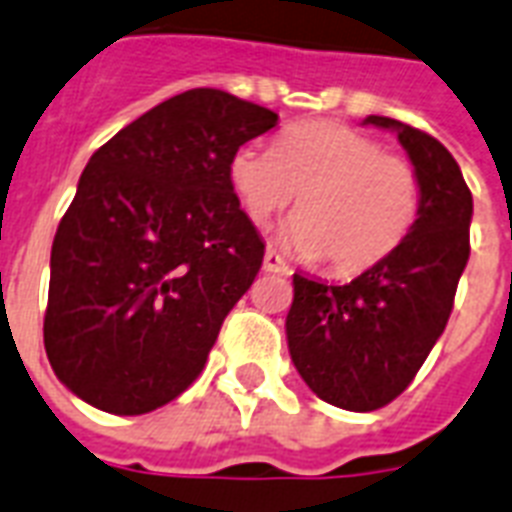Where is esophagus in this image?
<instances>
[{
    "mask_svg": "<svg viewBox=\"0 0 512 512\" xmlns=\"http://www.w3.org/2000/svg\"><path fill=\"white\" fill-rule=\"evenodd\" d=\"M264 269H267V272H280V275H288V272H291V267L280 259V253L277 251H267V256H264Z\"/></svg>",
    "mask_w": 512,
    "mask_h": 512,
    "instance_id": "1",
    "label": "esophagus"
}]
</instances>
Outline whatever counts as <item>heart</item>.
I'll use <instances>...</instances> for the list:
<instances>
[{"mask_svg": "<svg viewBox=\"0 0 512 512\" xmlns=\"http://www.w3.org/2000/svg\"><path fill=\"white\" fill-rule=\"evenodd\" d=\"M229 184L256 227L299 194V213L280 232V243L301 259L326 256L336 275L366 272L398 251L422 202L411 160L339 122L293 125L272 152L237 149Z\"/></svg>", "mask_w": 512, "mask_h": 512, "instance_id": "1", "label": "heart"}]
</instances>
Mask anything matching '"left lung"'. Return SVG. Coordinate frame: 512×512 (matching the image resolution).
<instances>
[{
    "mask_svg": "<svg viewBox=\"0 0 512 512\" xmlns=\"http://www.w3.org/2000/svg\"><path fill=\"white\" fill-rule=\"evenodd\" d=\"M398 133L422 184L417 224L398 251L347 285L293 275L285 318L291 360L320 400L376 411L417 376L449 323L470 259L473 194L438 138L390 117H366Z\"/></svg>",
    "mask_w": 512,
    "mask_h": 512,
    "instance_id": "obj_1",
    "label": "left lung"
}]
</instances>
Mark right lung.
<instances>
[{
  "instance_id": "add662e5",
  "label": "right lung",
  "mask_w": 512,
  "mask_h": 512,
  "mask_svg": "<svg viewBox=\"0 0 512 512\" xmlns=\"http://www.w3.org/2000/svg\"><path fill=\"white\" fill-rule=\"evenodd\" d=\"M275 125L272 109L194 87L90 157L55 232L45 312L47 360L77 398L136 417L200 376L264 259L229 162Z\"/></svg>"
}]
</instances>
